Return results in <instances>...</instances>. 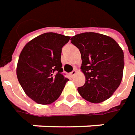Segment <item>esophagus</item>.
<instances>
[{
	"mask_svg": "<svg viewBox=\"0 0 135 135\" xmlns=\"http://www.w3.org/2000/svg\"><path fill=\"white\" fill-rule=\"evenodd\" d=\"M76 73H77V70L76 69H74V70H73L70 73V76L71 77V78H73L75 74H76Z\"/></svg>",
	"mask_w": 135,
	"mask_h": 135,
	"instance_id": "1",
	"label": "esophagus"
}]
</instances>
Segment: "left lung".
Here are the masks:
<instances>
[{
	"label": "left lung",
	"instance_id": "left-lung-1",
	"mask_svg": "<svg viewBox=\"0 0 135 135\" xmlns=\"http://www.w3.org/2000/svg\"><path fill=\"white\" fill-rule=\"evenodd\" d=\"M81 54V69L86 81L78 91L91 103L108 99L119 87L124 66L122 49L110 37L85 32L71 38Z\"/></svg>",
	"mask_w": 135,
	"mask_h": 135
}]
</instances>
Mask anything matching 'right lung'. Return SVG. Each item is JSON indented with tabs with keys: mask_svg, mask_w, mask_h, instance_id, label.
<instances>
[{
	"mask_svg": "<svg viewBox=\"0 0 135 135\" xmlns=\"http://www.w3.org/2000/svg\"><path fill=\"white\" fill-rule=\"evenodd\" d=\"M71 37L53 32L37 36L27 44L19 56L17 76L26 94L41 104L61 95L68 78L63 74L61 49Z\"/></svg>",
	"mask_w": 135,
	"mask_h": 135,
	"instance_id": "1",
	"label": "right lung"
}]
</instances>
